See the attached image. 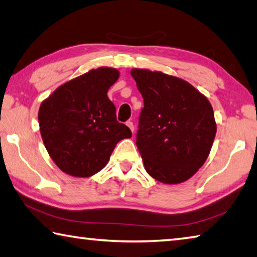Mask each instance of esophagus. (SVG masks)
<instances>
[{"label":"esophagus","instance_id":"1","mask_svg":"<svg viewBox=\"0 0 257 257\" xmlns=\"http://www.w3.org/2000/svg\"><path fill=\"white\" fill-rule=\"evenodd\" d=\"M125 124H127V125H128V128H129L130 130H132V132L134 133L135 127H134V123L132 122V121H127V123H125Z\"/></svg>","mask_w":257,"mask_h":257}]
</instances>
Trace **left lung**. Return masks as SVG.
Instances as JSON below:
<instances>
[{
  "mask_svg": "<svg viewBox=\"0 0 257 257\" xmlns=\"http://www.w3.org/2000/svg\"><path fill=\"white\" fill-rule=\"evenodd\" d=\"M144 98L136 144L147 173L176 185L205 163L216 134L208 99L188 81L161 71L132 69Z\"/></svg>",
  "mask_w": 257,
  "mask_h": 257,
  "instance_id": "left-lung-1",
  "label": "left lung"
}]
</instances>
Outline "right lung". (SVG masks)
I'll list each match as a JSON object with an SVG mask.
<instances>
[{"label":"right lung","instance_id":"obj_1","mask_svg":"<svg viewBox=\"0 0 257 257\" xmlns=\"http://www.w3.org/2000/svg\"><path fill=\"white\" fill-rule=\"evenodd\" d=\"M114 68L92 69L59 86L42 102L38 122L51 159L61 171L86 178L107 164L115 145L132 132L116 121L107 90L118 80Z\"/></svg>","mask_w":257,"mask_h":257}]
</instances>
